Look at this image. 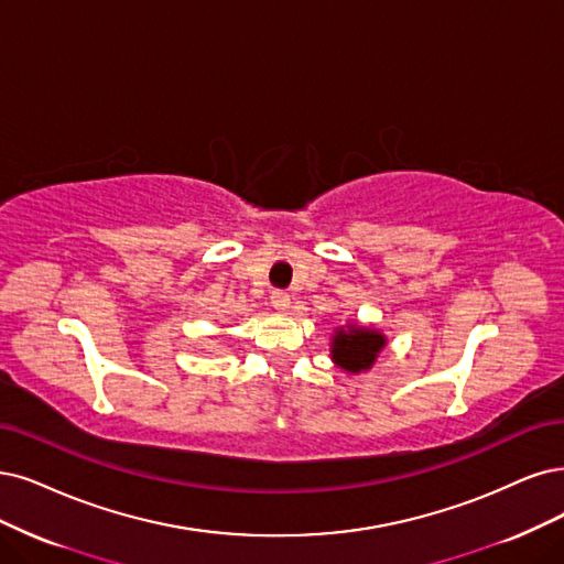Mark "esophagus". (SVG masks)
<instances>
[{"mask_svg":"<svg viewBox=\"0 0 564 564\" xmlns=\"http://www.w3.org/2000/svg\"><path fill=\"white\" fill-rule=\"evenodd\" d=\"M269 304L274 306L276 311H288V308H290V304H293V302H290V295H285V293H279V290H276V293H271V297H269Z\"/></svg>","mask_w":564,"mask_h":564,"instance_id":"34e87169","label":"esophagus"}]
</instances>
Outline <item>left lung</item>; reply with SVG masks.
Segmentation results:
<instances>
[{"label": "left lung", "instance_id": "obj_1", "mask_svg": "<svg viewBox=\"0 0 564 564\" xmlns=\"http://www.w3.org/2000/svg\"><path fill=\"white\" fill-rule=\"evenodd\" d=\"M386 346L388 337L379 327L350 321L335 327V335L329 337V358L339 369L356 377L373 367Z\"/></svg>", "mask_w": 564, "mask_h": 564}]
</instances>
